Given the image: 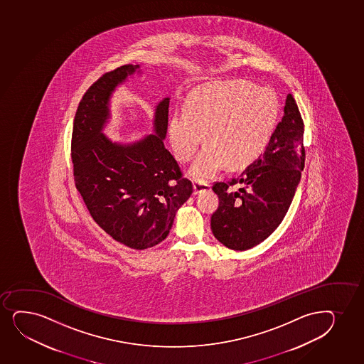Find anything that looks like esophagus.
Listing matches in <instances>:
<instances>
[{
	"mask_svg": "<svg viewBox=\"0 0 364 364\" xmlns=\"http://www.w3.org/2000/svg\"><path fill=\"white\" fill-rule=\"evenodd\" d=\"M209 182H205V181H194V194H199V193L204 192V191H208L210 189Z\"/></svg>",
	"mask_w": 364,
	"mask_h": 364,
	"instance_id": "esophagus-1",
	"label": "esophagus"
}]
</instances>
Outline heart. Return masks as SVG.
<instances>
[{"mask_svg":"<svg viewBox=\"0 0 364 364\" xmlns=\"http://www.w3.org/2000/svg\"><path fill=\"white\" fill-rule=\"evenodd\" d=\"M279 103L266 87L232 80L205 85L189 93L183 110H175L168 137L181 163L193 159L203 139L208 141L191 175L213 178L227 164L247 166L262 154L276 130Z\"/></svg>","mask_w":364,"mask_h":364,"instance_id":"heart-1","label":"heart"}]
</instances>
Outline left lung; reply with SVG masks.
Listing matches in <instances>:
<instances>
[{
	"instance_id": "left-lung-1",
	"label": "left lung",
	"mask_w": 364,
	"mask_h": 364,
	"mask_svg": "<svg viewBox=\"0 0 364 364\" xmlns=\"http://www.w3.org/2000/svg\"><path fill=\"white\" fill-rule=\"evenodd\" d=\"M305 125L293 95L266 151L240 175L215 182L218 208L211 216L215 238L232 250L244 251L267 239L283 221L305 166ZM241 188L232 193L230 187Z\"/></svg>"
}]
</instances>
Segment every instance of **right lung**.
<instances>
[{"label": "right lung", "instance_id": "1", "mask_svg": "<svg viewBox=\"0 0 364 364\" xmlns=\"http://www.w3.org/2000/svg\"><path fill=\"white\" fill-rule=\"evenodd\" d=\"M139 65L105 73L80 100L71 136L75 187L97 225L117 242L144 250L163 242L193 184L164 146L170 98L156 107L155 134L117 144L102 134L109 98Z\"/></svg>", "mask_w": 364, "mask_h": 364}]
</instances>
